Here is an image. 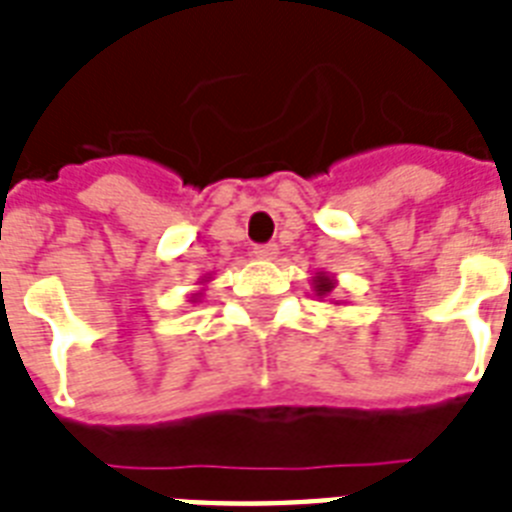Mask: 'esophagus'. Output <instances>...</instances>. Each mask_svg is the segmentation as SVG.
<instances>
[{
  "mask_svg": "<svg viewBox=\"0 0 512 512\" xmlns=\"http://www.w3.org/2000/svg\"><path fill=\"white\" fill-rule=\"evenodd\" d=\"M277 253H280V248H277L275 243L256 245V248H253V256H256V259H259V261H272V259H277Z\"/></svg>",
  "mask_w": 512,
  "mask_h": 512,
  "instance_id": "1",
  "label": "esophagus"
}]
</instances>
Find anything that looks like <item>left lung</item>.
Instances as JSON below:
<instances>
[{
	"label": "left lung",
	"instance_id": "left-lung-1",
	"mask_svg": "<svg viewBox=\"0 0 512 512\" xmlns=\"http://www.w3.org/2000/svg\"><path fill=\"white\" fill-rule=\"evenodd\" d=\"M334 288H336V277L334 275H328V272H315V277H312V291H315V296H318L320 301L342 304V301L331 299Z\"/></svg>",
	"mask_w": 512,
	"mask_h": 512
}]
</instances>
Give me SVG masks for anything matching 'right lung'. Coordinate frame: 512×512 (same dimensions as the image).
<instances>
[{
	"instance_id": "right-lung-1",
	"label": "right lung",
	"mask_w": 512,
	"mask_h": 512,
	"mask_svg": "<svg viewBox=\"0 0 512 512\" xmlns=\"http://www.w3.org/2000/svg\"><path fill=\"white\" fill-rule=\"evenodd\" d=\"M208 283H211V277H202V280H200L202 288H200V291H194L192 296H189V301H194V304H197V301L202 299V291H205V285H208Z\"/></svg>"
}]
</instances>
